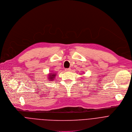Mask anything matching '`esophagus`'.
Here are the masks:
<instances>
[{"instance_id":"esophagus-1","label":"esophagus","mask_w":132,"mask_h":132,"mask_svg":"<svg viewBox=\"0 0 132 132\" xmlns=\"http://www.w3.org/2000/svg\"><path fill=\"white\" fill-rule=\"evenodd\" d=\"M65 71L66 72H69V71H71V69H70V68H67V69H65Z\"/></svg>"}]
</instances>
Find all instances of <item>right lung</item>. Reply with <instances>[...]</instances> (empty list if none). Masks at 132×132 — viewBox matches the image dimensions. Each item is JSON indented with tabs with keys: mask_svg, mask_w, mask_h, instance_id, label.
Instances as JSON below:
<instances>
[{
	"mask_svg": "<svg viewBox=\"0 0 132 132\" xmlns=\"http://www.w3.org/2000/svg\"><path fill=\"white\" fill-rule=\"evenodd\" d=\"M56 74H55V73H54V74H52V75H50L49 76H50V78L51 79L50 80H54V78H55V76H56Z\"/></svg>",
	"mask_w": 132,
	"mask_h": 132,
	"instance_id": "add662e5",
	"label": "right lung"
}]
</instances>
